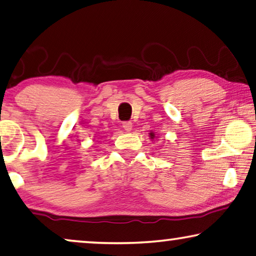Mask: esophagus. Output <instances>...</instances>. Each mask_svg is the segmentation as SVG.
Returning <instances> with one entry per match:
<instances>
[{
	"label": "esophagus",
	"instance_id": "obj_1",
	"mask_svg": "<svg viewBox=\"0 0 256 256\" xmlns=\"http://www.w3.org/2000/svg\"><path fill=\"white\" fill-rule=\"evenodd\" d=\"M132 123L131 122H124L123 123V128L125 130L126 132H131L132 131Z\"/></svg>",
	"mask_w": 256,
	"mask_h": 256
}]
</instances>
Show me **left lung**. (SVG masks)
<instances>
[{
    "label": "left lung",
    "instance_id": "obj_1",
    "mask_svg": "<svg viewBox=\"0 0 256 256\" xmlns=\"http://www.w3.org/2000/svg\"><path fill=\"white\" fill-rule=\"evenodd\" d=\"M155 136H155V133H154V132H150V138L152 140H154V139H155Z\"/></svg>",
    "mask_w": 256,
    "mask_h": 256
}]
</instances>
